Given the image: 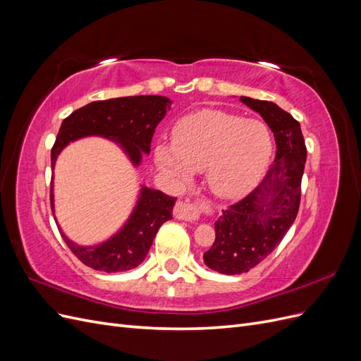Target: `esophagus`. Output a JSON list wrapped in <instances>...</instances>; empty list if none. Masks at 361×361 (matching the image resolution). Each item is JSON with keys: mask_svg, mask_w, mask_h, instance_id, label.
<instances>
[{"mask_svg": "<svg viewBox=\"0 0 361 361\" xmlns=\"http://www.w3.org/2000/svg\"><path fill=\"white\" fill-rule=\"evenodd\" d=\"M174 216L178 220H185V221H197L200 218V209L199 206L191 202H179L176 206H174Z\"/></svg>", "mask_w": 361, "mask_h": 361, "instance_id": "1", "label": "esophagus"}]
</instances>
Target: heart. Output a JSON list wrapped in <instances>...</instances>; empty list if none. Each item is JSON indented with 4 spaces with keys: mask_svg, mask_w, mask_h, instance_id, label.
Listing matches in <instances>:
<instances>
[{
    "mask_svg": "<svg viewBox=\"0 0 361 361\" xmlns=\"http://www.w3.org/2000/svg\"><path fill=\"white\" fill-rule=\"evenodd\" d=\"M272 155L267 125L220 110H202L174 126L173 143L155 149L158 167L180 180L204 170L207 187L235 199L256 187Z\"/></svg>",
    "mask_w": 361,
    "mask_h": 361,
    "instance_id": "1",
    "label": "heart"
}]
</instances>
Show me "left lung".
<instances>
[{"label":"left lung","mask_w":361,"mask_h":361,"mask_svg":"<svg viewBox=\"0 0 361 361\" xmlns=\"http://www.w3.org/2000/svg\"><path fill=\"white\" fill-rule=\"evenodd\" d=\"M239 101L265 120L274 134L277 154L259 187L215 221V243L203 260L207 268L226 276L248 272L285 238L298 214L307 158L301 126L289 113L274 102L247 96Z\"/></svg>","instance_id":"8db88e82"}]
</instances>
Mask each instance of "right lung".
<instances>
[{"instance_id":"add662e5","label":"right lung","mask_w":361,"mask_h":361,"mask_svg":"<svg viewBox=\"0 0 361 361\" xmlns=\"http://www.w3.org/2000/svg\"><path fill=\"white\" fill-rule=\"evenodd\" d=\"M166 96H126L116 99L87 104L63 120L59 135L51 150V167L61 150L76 140L104 137L116 143L134 167H138L143 154H150L155 128L171 108ZM176 197L141 185L133 212L118 231L106 241L94 245H80L59 231L72 253L84 265L96 271L122 272L138 267L147 256L159 227L173 218ZM51 209L54 207V182H51ZM56 218V215H54Z\"/></svg>"}]
</instances>
